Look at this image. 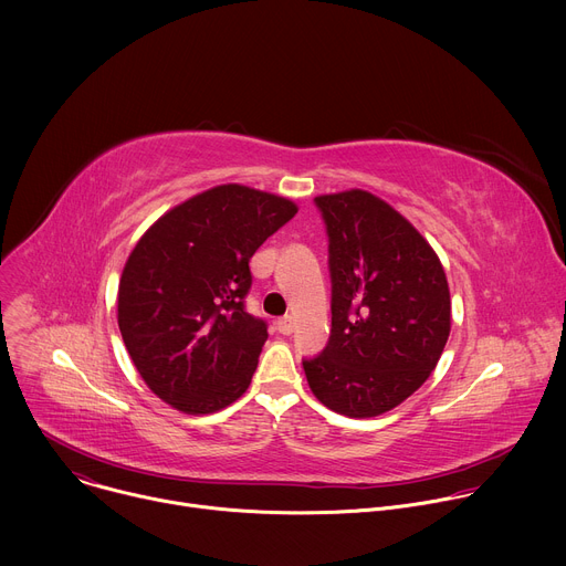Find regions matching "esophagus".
<instances>
[{
  "label": "esophagus",
  "instance_id": "obj_1",
  "mask_svg": "<svg viewBox=\"0 0 566 566\" xmlns=\"http://www.w3.org/2000/svg\"><path fill=\"white\" fill-rule=\"evenodd\" d=\"M293 329H295V319H293L291 315H284V317L277 319V332H280L282 336H291Z\"/></svg>",
  "mask_w": 566,
  "mask_h": 566
}]
</instances>
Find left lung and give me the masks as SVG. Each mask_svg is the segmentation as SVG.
Here are the masks:
<instances>
[{"label": "left lung", "mask_w": 566, "mask_h": 566, "mask_svg": "<svg viewBox=\"0 0 566 566\" xmlns=\"http://www.w3.org/2000/svg\"><path fill=\"white\" fill-rule=\"evenodd\" d=\"M313 203L329 237L332 336L302 367L329 410L378 417L437 367L450 336L448 280L421 232L382 199L349 190Z\"/></svg>", "instance_id": "1"}]
</instances>
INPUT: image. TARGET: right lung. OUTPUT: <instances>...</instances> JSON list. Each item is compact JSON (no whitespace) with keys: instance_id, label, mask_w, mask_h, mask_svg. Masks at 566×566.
<instances>
[{"instance_id":"1","label":"right lung","mask_w":566,"mask_h":566,"mask_svg":"<svg viewBox=\"0 0 566 566\" xmlns=\"http://www.w3.org/2000/svg\"><path fill=\"white\" fill-rule=\"evenodd\" d=\"M284 197L217 186L160 217L118 284V327L147 387L186 415H210L251 385L269 338L247 311L251 258L295 217Z\"/></svg>"}]
</instances>
